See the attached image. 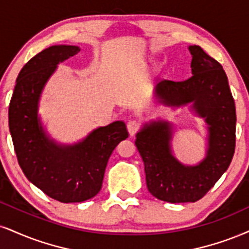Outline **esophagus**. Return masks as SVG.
Returning <instances> with one entry per match:
<instances>
[{
	"label": "esophagus",
	"mask_w": 249,
	"mask_h": 249,
	"mask_svg": "<svg viewBox=\"0 0 249 249\" xmlns=\"http://www.w3.org/2000/svg\"><path fill=\"white\" fill-rule=\"evenodd\" d=\"M127 129L129 131L130 136H134V135L141 129L140 121H137V120H129L127 124Z\"/></svg>",
	"instance_id": "obj_1"
}]
</instances>
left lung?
<instances>
[{"mask_svg":"<svg viewBox=\"0 0 249 249\" xmlns=\"http://www.w3.org/2000/svg\"><path fill=\"white\" fill-rule=\"evenodd\" d=\"M193 76L185 81L162 79L156 94L168 105L193 106L209 124V149L197 166H185L172 156L171 125L152 122L137 134L150 194L170 203L196 202L218 181L231 164L235 150V105L222 64L199 46H189Z\"/></svg>","mask_w":249,"mask_h":249,"instance_id":"1","label":"left lung"}]
</instances>
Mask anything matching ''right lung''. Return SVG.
Here are the masks:
<instances>
[{
  "label": "right lung",
  "mask_w": 249,
  "mask_h": 249,
  "mask_svg": "<svg viewBox=\"0 0 249 249\" xmlns=\"http://www.w3.org/2000/svg\"><path fill=\"white\" fill-rule=\"evenodd\" d=\"M79 51L77 46H52L33 56L21 68L9 105V129L21 171L62 203L87 201L100 192L109 156L128 137L122 121L98 128L72 146H59L46 136L36 114L40 93L56 64Z\"/></svg>",
  "instance_id": "obj_1"
}]
</instances>
